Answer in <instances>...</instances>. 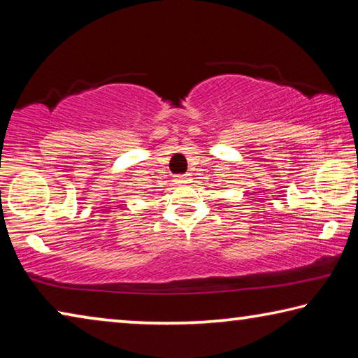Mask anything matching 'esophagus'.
Listing matches in <instances>:
<instances>
[{
  "instance_id": "1",
  "label": "esophagus",
  "mask_w": 358,
  "mask_h": 358,
  "mask_svg": "<svg viewBox=\"0 0 358 358\" xmlns=\"http://www.w3.org/2000/svg\"><path fill=\"white\" fill-rule=\"evenodd\" d=\"M189 180H191V175L189 173L178 175V177L175 178V181H177V183H189Z\"/></svg>"
}]
</instances>
